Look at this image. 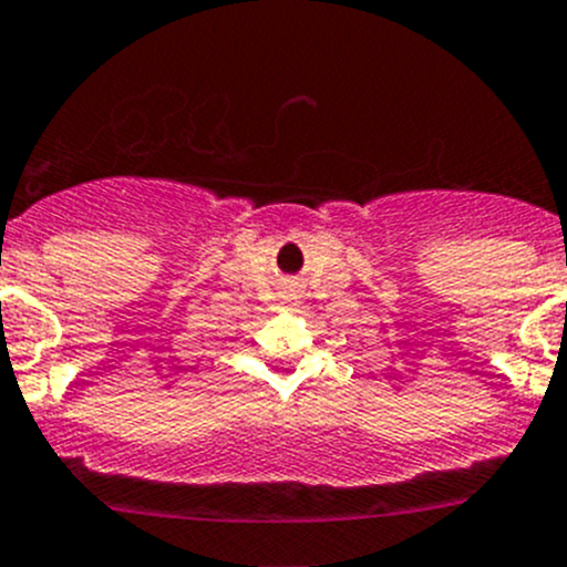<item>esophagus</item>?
Segmentation results:
<instances>
[{
    "label": "esophagus",
    "mask_w": 567,
    "mask_h": 567,
    "mask_svg": "<svg viewBox=\"0 0 567 567\" xmlns=\"http://www.w3.org/2000/svg\"><path fill=\"white\" fill-rule=\"evenodd\" d=\"M279 299H282L285 305H296V301L301 299V288L296 282H285L282 288H279Z\"/></svg>",
    "instance_id": "34e87169"
}]
</instances>
